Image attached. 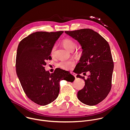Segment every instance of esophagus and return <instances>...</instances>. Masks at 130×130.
<instances>
[{"instance_id": "34e87169", "label": "esophagus", "mask_w": 130, "mask_h": 130, "mask_svg": "<svg viewBox=\"0 0 130 130\" xmlns=\"http://www.w3.org/2000/svg\"><path fill=\"white\" fill-rule=\"evenodd\" d=\"M71 73L72 74V75L74 76V77H75V78H76V76H77V75H76V73H73V72H71Z\"/></svg>"}]
</instances>
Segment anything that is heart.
<instances>
[{
    "label": "heart",
    "mask_w": 130,
    "mask_h": 130,
    "mask_svg": "<svg viewBox=\"0 0 130 130\" xmlns=\"http://www.w3.org/2000/svg\"><path fill=\"white\" fill-rule=\"evenodd\" d=\"M61 44L65 49H66L67 50L70 52L73 51L77 47L76 43L73 40L69 38L64 39L62 41ZM55 51H56V47L54 46L52 48L50 51L51 56L52 58H54L55 57ZM79 52L78 51H76L75 52V55H78L79 54ZM74 65H75V62H74L73 60L62 61L60 62H59L58 64V66L59 67L65 70H70L73 67Z\"/></svg>",
    "instance_id": "obj_1"
}]
</instances>
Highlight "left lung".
Returning <instances> with one entry per match:
<instances>
[{
	"label": "left lung",
	"mask_w": 130,
	"mask_h": 130,
	"mask_svg": "<svg viewBox=\"0 0 130 130\" xmlns=\"http://www.w3.org/2000/svg\"><path fill=\"white\" fill-rule=\"evenodd\" d=\"M77 40L83 49L80 62L75 70L77 78L85 81V86L78 92L83 103L95 105L103 101L112 88L114 62L108 42L98 33L90 29L65 31ZM89 71L87 79L79 74Z\"/></svg>",
	"instance_id": "obj_1"
}]
</instances>
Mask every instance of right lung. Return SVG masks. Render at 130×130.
<instances>
[{"mask_svg": "<svg viewBox=\"0 0 130 130\" xmlns=\"http://www.w3.org/2000/svg\"><path fill=\"white\" fill-rule=\"evenodd\" d=\"M63 32H36L23 39L18 46L17 75L28 98L40 105H47L57 98L61 80L72 82L75 80L70 73L64 77L65 70L59 68L51 73L45 70L46 61L51 59V50Z\"/></svg>", "mask_w": 130, "mask_h": 130, "instance_id": "add662e5", "label": "right lung"}]
</instances>
